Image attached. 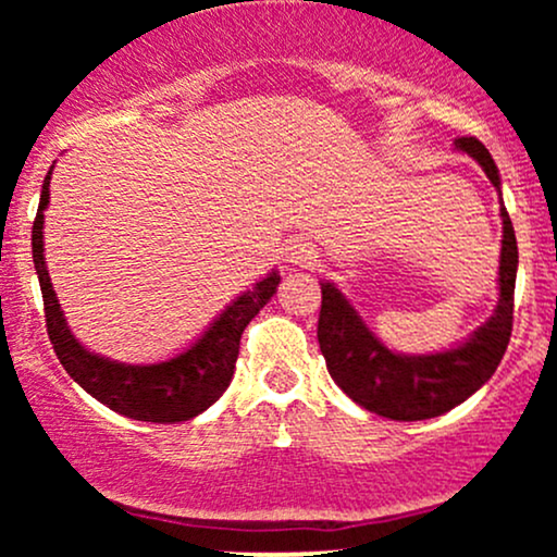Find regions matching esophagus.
<instances>
[{
  "mask_svg": "<svg viewBox=\"0 0 557 557\" xmlns=\"http://www.w3.org/2000/svg\"><path fill=\"white\" fill-rule=\"evenodd\" d=\"M317 246L311 240H290L285 248V259L290 264L298 267H311L317 261Z\"/></svg>",
  "mask_w": 557,
  "mask_h": 557,
  "instance_id": "1",
  "label": "esophagus"
}]
</instances>
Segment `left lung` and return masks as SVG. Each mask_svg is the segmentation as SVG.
<instances>
[{"mask_svg":"<svg viewBox=\"0 0 557 557\" xmlns=\"http://www.w3.org/2000/svg\"><path fill=\"white\" fill-rule=\"evenodd\" d=\"M456 146L482 164L484 175L500 194V172L482 140L466 136L456 138ZM500 216L503 248L497 309L469 341L450 350L426 356L395 354L363 324L359 311L335 285L319 283L322 285V311L317 324L319 348L332 380L350 400L395 421L434 419L474 395L495 374L513 330V290L516 270H519V246L505 207H500Z\"/></svg>","mask_w":557,"mask_h":557,"instance_id":"8db88e82","label":"left lung"}]
</instances>
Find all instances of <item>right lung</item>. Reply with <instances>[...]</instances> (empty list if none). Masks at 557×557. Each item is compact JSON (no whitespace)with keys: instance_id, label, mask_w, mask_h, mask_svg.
Segmentation results:
<instances>
[{"instance_id":"add662e5","label":"right lung","mask_w":557,"mask_h":557,"mask_svg":"<svg viewBox=\"0 0 557 557\" xmlns=\"http://www.w3.org/2000/svg\"><path fill=\"white\" fill-rule=\"evenodd\" d=\"M52 170L44 177L30 246H34V264L38 283H41L47 332L57 359L88 395L127 419L175 424V421L198 417L227 389L235 361H238L243 330L277 293L280 274H267L261 283L248 287L214 319L212 327L175 359L159 363H117L91 354L67 330L65 314H62L52 280H49L47 261H44V209L49 203Z\"/></svg>"}]
</instances>
